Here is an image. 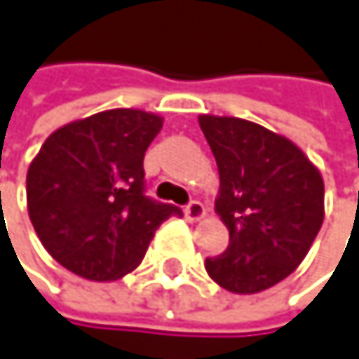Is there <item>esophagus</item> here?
<instances>
[{
  "label": "esophagus",
  "mask_w": 359,
  "mask_h": 359,
  "mask_svg": "<svg viewBox=\"0 0 359 359\" xmlns=\"http://www.w3.org/2000/svg\"><path fill=\"white\" fill-rule=\"evenodd\" d=\"M204 215H206V208H204V204L198 202V200H194V202H189V204L185 206V217H187L189 221H200Z\"/></svg>",
  "instance_id": "34e87169"
}]
</instances>
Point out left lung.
<instances>
[{
  "mask_svg": "<svg viewBox=\"0 0 359 359\" xmlns=\"http://www.w3.org/2000/svg\"><path fill=\"white\" fill-rule=\"evenodd\" d=\"M219 168L215 210L229 229L227 249L204 262L232 294H257L290 276L323 223V178L285 136L238 118L200 114Z\"/></svg>",
  "mask_w": 359,
  "mask_h": 359,
  "instance_id": "1",
  "label": "left lung"
}]
</instances>
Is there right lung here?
Returning <instances> with one entry per match:
<instances>
[{"label":"right lung","instance_id":"obj_1","mask_svg":"<svg viewBox=\"0 0 359 359\" xmlns=\"http://www.w3.org/2000/svg\"><path fill=\"white\" fill-rule=\"evenodd\" d=\"M163 118L114 108L53 132L27 170V210L44 249L89 280L138 268L155 229L181 208L144 196V153Z\"/></svg>","mask_w":359,"mask_h":359}]
</instances>
